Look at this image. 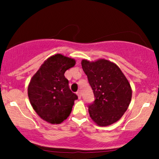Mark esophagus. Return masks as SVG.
Here are the masks:
<instances>
[{
    "instance_id": "34e87169",
    "label": "esophagus",
    "mask_w": 159,
    "mask_h": 159,
    "mask_svg": "<svg viewBox=\"0 0 159 159\" xmlns=\"http://www.w3.org/2000/svg\"><path fill=\"white\" fill-rule=\"evenodd\" d=\"M77 95H78V98H81V91H78Z\"/></svg>"
}]
</instances>
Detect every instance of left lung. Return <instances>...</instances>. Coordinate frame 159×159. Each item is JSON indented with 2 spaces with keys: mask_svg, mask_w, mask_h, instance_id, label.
Masks as SVG:
<instances>
[{
  "mask_svg": "<svg viewBox=\"0 0 159 159\" xmlns=\"http://www.w3.org/2000/svg\"><path fill=\"white\" fill-rule=\"evenodd\" d=\"M81 66L95 97L88 105L90 117L100 126L114 123L130 104L132 89L129 81L119 67L107 60H83Z\"/></svg>",
  "mask_w": 159,
  "mask_h": 159,
  "instance_id": "left-lung-1",
  "label": "left lung"
}]
</instances>
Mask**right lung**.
Masks as SVG:
<instances>
[{"instance_id":"add662e5","label":"right lung","mask_w":159,"mask_h":159,"mask_svg":"<svg viewBox=\"0 0 159 159\" xmlns=\"http://www.w3.org/2000/svg\"><path fill=\"white\" fill-rule=\"evenodd\" d=\"M75 60L57 54L48 58L33 76L28 97L33 108L48 123L59 124L70 114L78 96L71 91L64 73Z\"/></svg>"}]
</instances>
